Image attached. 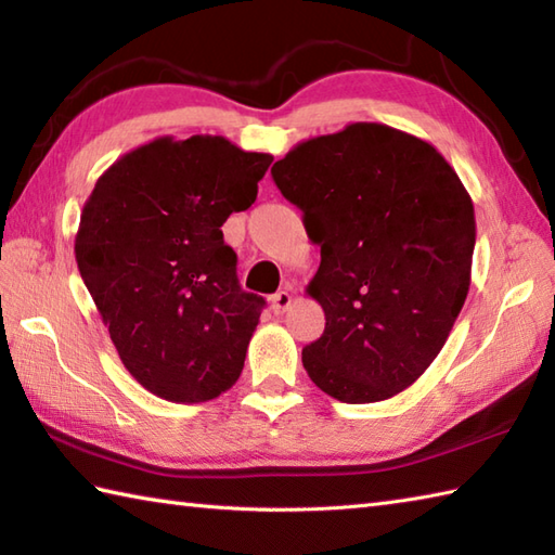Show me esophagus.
Listing matches in <instances>:
<instances>
[{
	"mask_svg": "<svg viewBox=\"0 0 555 555\" xmlns=\"http://www.w3.org/2000/svg\"><path fill=\"white\" fill-rule=\"evenodd\" d=\"M291 302H293L291 293L279 291V293H274V296H271V310H274L276 314H284L291 308Z\"/></svg>",
	"mask_w": 555,
	"mask_h": 555,
	"instance_id": "34e87169",
	"label": "esophagus"
}]
</instances>
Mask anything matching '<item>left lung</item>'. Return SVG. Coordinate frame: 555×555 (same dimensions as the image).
Wrapping results in <instances>:
<instances>
[{
  "mask_svg": "<svg viewBox=\"0 0 555 555\" xmlns=\"http://www.w3.org/2000/svg\"><path fill=\"white\" fill-rule=\"evenodd\" d=\"M322 262L308 293L324 334L302 348L310 379L344 403L417 382L463 310L475 207L436 147L384 124L305 140L271 167Z\"/></svg>",
  "mask_w": 555,
  "mask_h": 555,
  "instance_id": "1",
  "label": "left lung"
}]
</instances>
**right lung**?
Segmentation results:
<instances>
[{"mask_svg":"<svg viewBox=\"0 0 555 555\" xmlns=\"http://www.w3.org/2000/svg\"><path fill=\"white\" fill-rule=\"evenodd\" d=\"M271 159L221 135L157 138L114 162L82 207L78 271L150 393L203 403L241 376L267 302L241 288L221 227L255 203Z\"/></svg>","mask_w":555,"mask_h":555,"instance_id":"obj_1","label":"right lung"}]
</instances>
